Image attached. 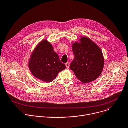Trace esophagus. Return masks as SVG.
<instances>
[{
	"label": "esophagus",
	"instance_id": "obj_1",
	"mask_svg": "<svg viewBox=\"0 0 128 128\" xmlns=\"http://www.w3.org/2000/svg\"><path fill=\"white\" fill-rule=\"evenodd\" d=\"M65 65H66V68H67V69H68V68H69V65H70V64H69V63L67 62V63H66L65 64Z\"/></svg>",
	"mask_w": 128,
	"mask_h": 128
}]
</instances>
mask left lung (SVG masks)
Listing matches in <instances>:
<instances>
[{
	"label": "left lung",
	"instance_id": "1",
	"mask_svg": "<svg viewBox=\"0 0 128 128\" xmlns=\"http://www.w3.org/2000/svg\"><path fill=\"white\" fill-rule=\"evenodd\" d=\"M80 42L72 44L74 59L70 69L83 83L91 82L101 74L104 66V58L100 48L89 38L83 37Z\"/></svg>",
	"mask_w": 128,
	"mask_h": 128
}]
</instances>
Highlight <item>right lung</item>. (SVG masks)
<instances>
[{"label":"right lung","mask_w":128,"mask_h":128,"mask_svg":"<svg viewBox=\"0 0 128 128\" xmlns=\"http://www.w3.org/2000/svg\"><path fill=\"white\" fill-rule=\"evenodd\" d=\"M28 67L34 77L47 83L52 82L58 74L66 68L52 44L45 39L39 43L32 52Z\"/></svg>","instance_id":"right-lung-1"}]
</instances>
